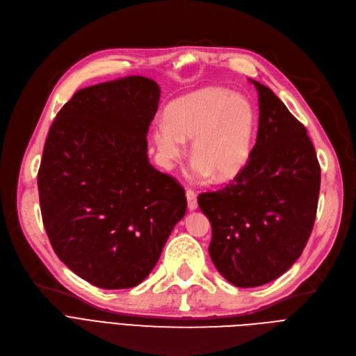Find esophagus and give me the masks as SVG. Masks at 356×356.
Segmentation results:
<instances>
[{
    "label": "esophagus",
    "instance_id": "obj_1",
    "mask_svg": "<svg viewBox=\"0 0 356 356\" xmlns=\"http://www.w3.org/2000/svg\"><path fill=\"white\" fill-rule=\"evenodd\" d=\"M186 197H188V208L189 211H195L197 208V196L193 191H186Z\"/></svg>",
    "mask_w": 356,
    "mask_h": 356
}]
</instances>
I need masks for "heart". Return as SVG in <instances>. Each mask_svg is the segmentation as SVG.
Masks as SVG:
<instances>
[{
	"label": "heart",
	"instance_id": "1",
	"mask_svg": "<svg viewBox=\"0 0 356 356\" xmlns=\"http://www.w3.org/2000/svg\"><path fill=\"white\" fill-rule=\"evenodd\" d=\"M257 115L252 104L223 88H203L167 106L164 122L153 129L161 163L170 167L192 141V173L231 180L247 167L254 145Z\"/></svg>",
	"mask_w": 356,
	"mask_h": 356
}]
</instances>
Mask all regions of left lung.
I'll return each mask as SVG.
<instances>
[{"instance_id":"8db88e82","label":"left lung","mask_w":356,"mask_h":356,"mask_svg":"<svg viewBox=\"0 0 356 356\" xmlns=\"http://www.w3.org/2000/svg\"><path fill=\"white\" fill-rule=\"evenodd\" d=\"M250 81L259 102L250 161L225 188L197 196L212 225V263L244 289L273 282L302 255L321 191V165L305 125L270 88Z\"/></svg>"}]
</instances>
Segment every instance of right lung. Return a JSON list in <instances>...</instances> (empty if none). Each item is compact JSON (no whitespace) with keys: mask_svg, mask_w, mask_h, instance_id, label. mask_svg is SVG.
Returning <instances> with one entry per match:
<instances>
[{"mask_svg":"<svg viewBox=\"0 0 356 356\" xmlns=\"http://www.w3.org/2000/svg\"><path fill=\"white\" fill-rule=\"evenodd\" d=\"M159 85L127 76L79 89L56 115L37 175L60 261L88 283L129 289L152 273L188 200L147 156Z\"/></svg>","mask_w":356,"mask_h":356,"instance_id":"add662e5","label":"right lung"}]
</instances>
